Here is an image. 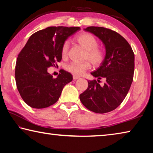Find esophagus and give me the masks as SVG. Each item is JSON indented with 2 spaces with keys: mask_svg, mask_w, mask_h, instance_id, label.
<instances>
[{
  "mask_svg": "<svg viewBox=\"0 0 153 153\" xmlns=\"http://www.w3.org/2000/svg\"><path fill=\"white\" fill-rule=\"evenodd\" d=\"M74 79H75V80H76V79H79L80 77H78V76H74Z\"/></svg>",
  "mask_w": 153,
  "mask_h": 153,
  "instance_id": "34e87169",
  "label": "esophagus"
}]
</instances>
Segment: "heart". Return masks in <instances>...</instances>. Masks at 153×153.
<instances>
[{
	"mask_svg": "<svg viewBox=\"0 0 153 153\" xmlns=\"http://www.w3.org/2000/svg\"><path fill=\"white\" fill-rule=\"evenodd\" d=\"M74 40L78 45L86 51L85 59L94 66H99L102 63L105 58V53L102 49L98 47V42L94 36L91 33L83 32L77 35ZM69 43L65 42L61 48V56L63 59L66 58L68 54ZM90 68L89 62L86 61L82 63H71L67 67V71L75 76H82L85 71Z\"/></svg>",
	"mask_w": 153,
	"mask_h": 153,
	"instance_id": "heart-1",
	"label": "heart"
}]
</instances>
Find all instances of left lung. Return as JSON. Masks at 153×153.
<instances>
[{
    "mask_svg": "<svg viewBox=\"0 0 153 153\" xmlns=\"http://www.w3.org/2000/svg\"><path fill=\"white\" fill-rule=\"evenodd\" d=\"M84 30L102 41L106 53L102 63L91 72L98 82L96 79L88 81V87L79 95V99L93 112H110L120 105L130 88L134 72V52L128 41L115 31L95 26ZM101 78L105 80L102 86L98 84Z\"/></svg>",
    "mask_w": 153,
    "mask_h": 153,
    "instance_id": "obj_1",
    "label": "left lung"
}]
</instances>
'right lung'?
<instances>
[{
  "mask_svg": "<svg viewBox=\"0 0 153 153\" xmlns=\"http://www.w3.org/2000/svg\"><path fill=\"white\" fill-rule=\"evenodd\" d=\"M79 30V27H48L31 36L21 51L15 65V81L21 97L30 107L43 108L55 104L63 87L72 81L69 72L63 70L53 78L47 68L61 61L63 45Z\"/></svg>",
  "mask_w": 153,
  "mask_h": 153,
  "instance_id": "right-lung-1",
  "label": "right lung"
}]
</instances>
